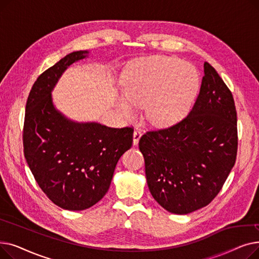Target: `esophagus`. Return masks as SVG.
<instances>
[{
  "label": "esophagus",
  "mask_w": 259,
  "mask_h": 259,
  "mask_svg": "<svg viewBox=\"0 0 259 259\" xmlns=\"http://www.w3.org/2000/svg\"><path fill=\"white\" fill-rule=\"evenodd\" d=\"M142 137V131L140 129H135L133 132V145H138Z\"/></svg>",
  "instance_id": "esophagus-1"
}]
</instances>
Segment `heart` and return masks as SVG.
Returning a JSON list of instances; mask_svg holds the SVG:
<instances>
[{"label": "heart", "mask_w": 259, "mask_h": 259, "mask_svg": "<svg viewBox=\"0 0 259 259\" xmlns=\"http://www.w3.org/2000/svg\"><path fill=\"white\" fill-rule=\"evenodd\" d=\"M120 109L132 116L133 106H146L148 119L156 125H169L181 118L191 105L198 89L195 68L176 58L156 56L143 59L127 70ZM130 102L128 103L127 102Z\"/></svg>", "instance_id": "b5f03b06"}]
</instances>
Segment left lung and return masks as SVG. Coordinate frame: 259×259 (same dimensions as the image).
<instances>
[{
	"label": "left lung",
	"mask_w": 259,
	"mask_h": 259,
	"mask_svg": "<svg viewBox=\"0 0 259 259\" xmlns=\"http://www.w3.org/2000/svg\"><path fill=\"white\" fill-rule=\"evenodd\" d=\"M192 110L168 128L147 131L139 147L153 198L167 211L188 214L220 193L237 155L232 92L207 62Z\"/></svg>",
	"instance_id": "8db88e82"
}]
</instances>
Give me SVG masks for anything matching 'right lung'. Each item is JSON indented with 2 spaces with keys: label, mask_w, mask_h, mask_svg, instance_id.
<instances>
[{
  "label": "right lung",
  "mask_w": 259,
  "mask_h": 259,
  "mask_svg": "<svg viewBox=\"0 0 259 259\" xmlns=\"http://www.w3.org/2000/svg\"><path fill=\"white\" fill-rule=\"evenodd\" d=\"M88 51H74L40 74L26 103L24 155L34 180L57 206L85 210L107 193L119 157L131 148L133 128L74 122L56 110L51 91L72 63Z\"/></svg>",
  "instance_id": "right-lung-1"
}]
</instances>
